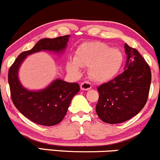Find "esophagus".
I'll use <instances>...</instances> for the list:
<instances>
[{
	"label": "esophagus",
	"instance_id": "esophagus-1",
	"mask_svg": "<svg viewBox=\"0 0 160 160\" xmlns=\"http://www.w3.org/2000/svg\"><path fill=\"white\" fill-rule=\"evenodd\" d=\"M91 83L87 81L83 82V83H81V84H80V89H81L82 90H89L90 89H91Z\"/></svg>",
	"mask_w": 160,
	"mask_h": 160
}]
</instances>
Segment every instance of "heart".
<instances>
[{"mask_svg": "<svg viewBox=\"0 0 160 160\" xmlns=\"http://www.w3.org/2000/svg\"><path fill=\"white\" fill-rule=\"evenodd\" d=\"M124 55L119 48H111L99 41L85 42L79 45L74 58L67 62V70L74 75L81 73L80 67H88V73L94 81L103 83L112 80L120 72Z\"/></svg>", "mask_w": 160, "mask_h": 160, "instance_id": "heart-1", "label": "heart"}]
</instances>
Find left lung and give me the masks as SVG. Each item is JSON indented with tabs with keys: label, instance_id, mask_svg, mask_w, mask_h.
<instances>
[{
	"label": "left lung",
	"instance_id": "left-lung-1",
	"mask_svg": "<svg viewBox=\"0 0 160 160\" xmlns=\"http://www.w3.org/2000/svg\"><path fill=\"white\" fill-rule=\"evenodd\" d=\"M127 62L124 71L97 87L96 112L100 120L116 124L129 120L144 107L149 96L151 71L137 50L124 45Z\"/></svg>",
	"mask_w": 160,
	"mask_h": 160
}]
</instances>
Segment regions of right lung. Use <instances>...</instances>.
<instances>
[{"label": "right lung", "mask_w": 160, "mask_h": 160, "mask_svg": "<svg viewBox=\"0 0 160 160\" xmlns=\"http://www.w3.org/2000/svg\"><path fill=\"white\" fill-rule=\"evenodd\" d=\"M70 35L56 38H43L31 50L21 53L8 72L13 103L21 113L32 122L43 126H54L60 122L66 115L72 98L80 91L77 83H68L56 79L44 89L31 90L21 84L19 69L25 58L40 51L53 52L57 54L64 53Z\"/></svg>", "instance_id": "add662e5"}]
</instances>
